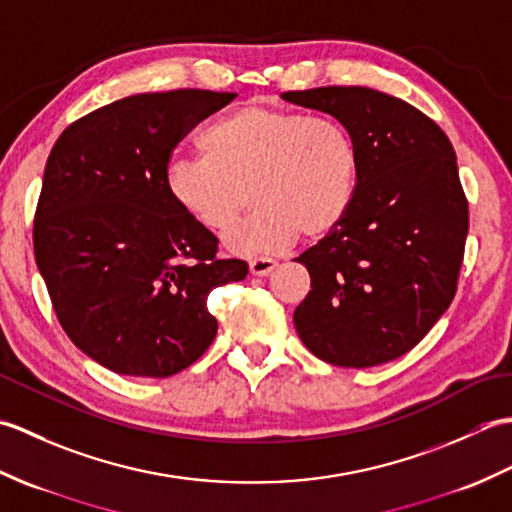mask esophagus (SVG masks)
Here are the masks:
<instances>
[{
  "instance_id": "34e87169",
  "label": "esophagus",
  "mask_w": 512,
  "mask_h": 512,
  "mask_svg": "<svg viewBox=\"0 0 512 512\" xmlns=\"http://www.w3.org/2000/svg\"><path fill=\"white\" fill-rule=\"evenodd\" d=\"M248 268H250V275H253V277H266L277 268V262H275V259H270V257H253L248 262Z\"/></svg>"
}]
</instances>
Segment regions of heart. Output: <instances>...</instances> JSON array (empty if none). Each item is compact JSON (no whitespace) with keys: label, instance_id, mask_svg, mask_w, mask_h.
Wrapping results in <instances>:
<instances>
[{"label":"heart","instance_id":"1","mask_svg":"<svg viewBox=\"0 0 512 512\" xmlns=\"http://www.w3.org/2000/svg\"><path fill=\"white\" fill-rule=\"evenodd\" d=\"M198 149L200 158L165 167L167 198L209 233L226 235L250 195L257 209L226 237L233 253H275L299 235L321 239L354 202L361 160L334 118L248 105L206 127Z\"/></svg>","mask_w":512,"mask_h":512}]
</instances>
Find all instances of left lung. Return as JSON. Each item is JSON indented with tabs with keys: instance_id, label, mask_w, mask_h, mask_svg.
<instances>
[{
	"instance_id": "left-lung-1",
	"label": "left lung",
	"mask_w": 512,
	"mask_h": 512,
	"mask_svg": "<svg viewBox=\"0 0 512 512\" xmlns=\"http://www.w3.org/2000/svg\"><path fill=\"white\" fill-rule=\"evenodd\" d=\"M281 99L334 116L358 149L343 222L295 262L310 292L299 339L321 361L374 367L413 350L458 290L469 202L447 134L416 107L369 88H314Z\"/></svg>"
}]
</instances>
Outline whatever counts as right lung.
<instances>
[{"mask_svg": "<svg viewBox=\"0 0 512 512\" xmlns=\"http://www.w3.org/2000/svg\"><path fill=\"white\" fill-rule=\"evenodd\" d=\"M233 99L134 94L65 127L50 151L32 231L39 273L70 341L116 374L193 365L217 334L209 292L248 275L165 191L171 151Z\"/></svg>", "mask_w": 512, "mask_h": 512, "instance_id": "obj_1", "label": "right lung"}]
</instances>
